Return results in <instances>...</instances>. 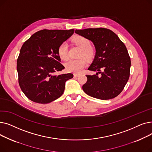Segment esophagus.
Masks as SVG:
<instances>
[{"instance_id":"1","label":"esophagus","mask_w":152,"mask_h":152,"mask_svg":"<svg viewBox=\"0 0 152 152\" xmlns=\"http://www.w3.org/2000/svg\"><path fill=\"white\" fill-rule=\"evenodd\" d=\"M79 74H74V77H77V76H79Z\"/></svg>"}]
</instances>
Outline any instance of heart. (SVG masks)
Here are the masks:
<instances>
[{
  "label": "heart",
  "mask_w": 152,
  "mask_h": 152,
  "mask_svg": "<svg viewBox=\"0 0 152 152\" xmlns=\"http://www.w3.org/2000/svg\"><path fill=\"white\" fill-rule=\"evenodd\" d=\"M73 42L81 49L79 53V57L81 58L78 60H71L65 63V68L69 73H79L83 70L87 65V61L84 57L87 60H91L95 54L94 48L91 45V42L88 39L83 36H77L73 39ZM68 44L66 42H62L58 47V55L60 58L63 60H66L68 58Z\"/></svg>",
  "instance_id": "b5f03b06"
}]
</instances>
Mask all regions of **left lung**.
<instances>
[{
    "mask_svg": "<svg viewBox=\"0 0 152 152\" xmlns=\"http://www.w3.org/2000/svg\"><path fill=\"white\" fill-rule=\"evenodd\" d=\"M75 33L91 41L96 50L88 69L98 72L86 75L83 91L101 100L116 97L123 91L130 75L131 62L125 45L114 32L107 28L76 29Z\"/></svg>",
    "mask_w": 152,
    "mask_h": 152,
    "instance_id": "1",
    "label": "left lung"
}]
</instances>
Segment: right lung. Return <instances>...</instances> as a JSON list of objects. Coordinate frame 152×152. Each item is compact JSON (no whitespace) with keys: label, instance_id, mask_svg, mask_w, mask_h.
<instances>
[{"label":"right lung","instance_id":"right-lung-1","mask_svg":"<svg viewBox=\"0 0 152 152\" xmlns=\"http://www.w3.org/2000/svg\"><path fill=\"white\" fill-rule=\"evenodd\" d=\"M75 30L43 29L25 42L17 59L20 88L31 101L45 104L59 98L71 73L52 75L65 68L60 63L58 47L73 34Z\"/></svg>","mask_w":152,"mask_h":152}]
</instances>
